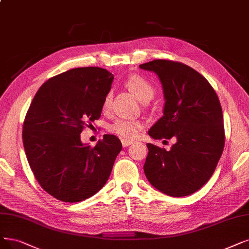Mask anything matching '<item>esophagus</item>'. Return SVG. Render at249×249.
I'll return each instance as SVG.
<instances>
[{"instance_id": "1", "label": "esophagus", "mask_w": 249, "mask_h": 249, "mask_svg": "<svg viewBox=\"0 0 249 249\" xmlns=\"http://www.w3.org/2000/svg\"><path fill=\"white\" fill-rule=\"evenodd\" d=\"M134 143H135V141H133V140H128V139H122V144L124 147H127Z\"/></svg>"}]
</instances>
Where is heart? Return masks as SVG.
Returning a JSON list of instances; mask_svg holds the SVG:
<instances>
[{
  "mask_svg": "<svg viewBox=\"0 0 249 249\" xmlns=\"http://www.w3.org/2000/svg\"><path fill=\"white\" fill-rule=\"evenodd\" d=\"M126 85L139 100L144 103L150 101L154 96L153 86L149 83L145 77L141 75L135 74L130 76L126 81ZM111 102H112V91H109L105 95L102 102V109L104 111L108 110V109L110 108ZM143 126L144 125L140 121H136V119L119 118L109 125V131L122 138L133 139L140 134Z\"/></svg>",
  "mask_w": 249,
  "mask_h": 249,
  "instance_id": "obj_1",
  "label": "heart"
}]
</instances>
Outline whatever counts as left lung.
Instances as JSON below:
<instances>
[{"label":"left lung","instance_id":"left-lung-1","mask_svg":"<svg viewBox=\"0 0 249 249\" xmlns=\"http://www.w3.org/2000/svg\"><path fill=\"white\" fill-rule=\"evenodd\" d=\"M160 79L163 116L148 134L172 139L170 151L148 143L144 173L157 190L173 197L195 193L211 178L225 146L223 111L207 79L181 62L157 59L140 65Z\"/></svg>","mask_w":249,"mask_h":249}]
</instances>
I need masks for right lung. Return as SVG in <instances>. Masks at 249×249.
I'll list each match as a JSON object with an SVG mask.
<instances>
[{
  "instance_id": "obj_1",
  "label": "right lung",
  "mask_w": 249,
  "mask_h": 249,
  "mask_svg": "<svg viewBox=\"0 0 249 249\" xmlns=\"http://www.w3.org/2000/svg\"><path fill=\"white\" fill-rule=\"evenodd\" d=\"M113 74L101 67H78L51 77L38 89L24 118L27 160L44 190L64 202H79L107 182L123 145L104 135L95 147L81 133L99 119Z\"/></svg>"
}]
</instances>
